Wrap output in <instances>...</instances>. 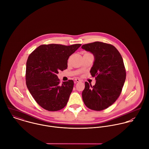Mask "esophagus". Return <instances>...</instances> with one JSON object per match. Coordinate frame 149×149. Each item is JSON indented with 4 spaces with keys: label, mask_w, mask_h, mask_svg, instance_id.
Returning a JSON list of instances; mask_svg holds the SVG:
<instances>
[{
    "label": "esophagus",
    "mask_w": 149,
    "mask_h": 149,
    "mask_svg": "<svg viewBox=\"0 0 149 149\" xmlns=\"http://www.w3.org/2000/svg\"><path fill=\"white\" fill-rule=\"evenodd\" d=\"M75 81H76V82H77V83H79V82H81V80H80V79H75Z\"/></svg>",
    "instance_id": "obj_1"
}]
</instances>
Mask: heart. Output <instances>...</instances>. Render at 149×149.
I'll return each mask as SVG.
<instances>
[{
	"label": "heart",
	"instance_id": "obj_1",
	"mask_svg": "<svg viewBox=\"0 0 149 149\" xmlns=\"http://www.w3.org/2000/svg\"><path fill=\"white\" fill-rule=\"evenodd\" d=\"M89 54V53H84V54Z\"/></svg>",
	"mask_w": 149,
	"mask_h": 149
}]
</instances>
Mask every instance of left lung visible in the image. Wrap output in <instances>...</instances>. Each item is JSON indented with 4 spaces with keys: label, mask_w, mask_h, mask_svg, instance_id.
<instances>
[{
    "label": "left lung",
    "mask_w": 149,
    "mask_h": 149,
    "mask_svg": "<svg viewBox=\"0 0 149 149\" xmlns=\"http://www.w3.org/2000/svg\"><path fill=\"white\" fill-rule=\"evenodd\" d=\"M81 48L94 56L90 73L96 80L93 86L85 82L83 100L89 109L102 111L111 106L122 92L126 76L123 60L115 46L106 43H88Z\"/></svg>",
    "instance_id": "8db88e82"
}]
</instances>
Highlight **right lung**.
<instances>
[{
  "instance_id": "obj_1",
  "label": "right lung",
  "mask_w": 149,
  "mask_h": 149,
  "mask_svg": "<svg viewBox=\"0 0 149 149\" xmlns=\"http://www.w3.org/2000/svg\"><path fill=\"white\" fill-rule=\"evenodd\" d=\"M81 44L65 46L42 45L29 56L26 63V83L36 102L49 111L61 109L68 103L73 90L72 80L60 84L57 74L68 67V60Z\"/></svg>"
}]
</instances>
